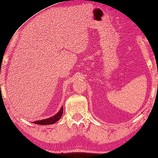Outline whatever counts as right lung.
<instances>
[{
  "instance_id": "obj_1",
  "label": "right lung",
  "mask_w": 158,
  "mask_h": 158,
  "mask_svg": "<svg viewBox=\"0 0 158 158\" xmlns=\"http://www.w3.org/2000/svg\"><path fill=\"white\" fill-rule=\"evenodd\" d=\"M62 113H63V107H62L59 111V112H58L57 114H55V116H52V117L49 118H46V119L36 121V122H34V124H40V125H49V124H55V122H57V121L61 118Z\"/></svg>"
}]
</instances>
